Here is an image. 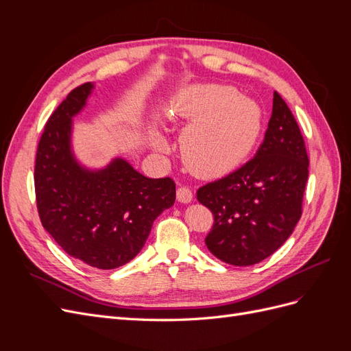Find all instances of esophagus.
I'll list each match as a JSON object with an SVG mask.
<instances>
[{
	"mask_svg": "<svg viewBox=\"0 0 351 351\" xmlns=\"http://www.w3.org/2000/svg\"><path fill=\"white\" fill-rule=\"evenodd\" d=\"M177 200L182 204H190L193 200V192L187 186H180L177 189Z\"/></svg>",
	"mask_w": 351,
	"mask_h": 351,
	"instance_id": "obj_1",
	"label": "esophagus"
}]
</instances>
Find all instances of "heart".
<instances>
[{"mask_svg":"<svg viewBox=\"0 0 351 351\" xmlns=\"http://www.w3.org/2000/svg\"><path fill=\"white\" fill-rule=\"evenodd\" d=\"M173 121L190 123L182 136L186 164L199 176L214 177L236 168L256 143L262 110L236 89L204 84L178 93L168 110ZM156 145L165 147L161 137Z\"/></svg>","mask_w":351,"mask_h":351,"instance_id":"b5f03b06","label":"heart"}]
</instances>
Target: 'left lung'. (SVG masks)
<instances>
[{"instance_id": "left-lung-1", "label": "left lung", "mask_w": 351, "mask_h": 351, "mask_svg": "<svg viewBox=\"0 0 351 351\" xmlns=\"http://www.w3.org/2000/svg\"><path fill=\"white\" fill-rule=\"evenodd\" d=\"M309 177L303 136L289 105L274 92L272 115L261 147L236 171L197 189L214 215L205 239L219 261L249 267L277 252L302 217Z\"/></svg>"}]
</instances>
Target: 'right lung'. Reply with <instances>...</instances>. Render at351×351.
Segmentation results:
<instances>
[{
    "label": "right lung",
    "mask_w": 351,
    "mask_h": 351,
    "mask_svg": "<svg viewBox=\"0 0 351 351\" xmlns=\"http://www.w3.org/2000/svg\"><path fill=\"white\" fill-rule=\"evenodd\" d=\"M93 88H74L48 119L35 159L42 226L70 256L114 269L141 252L156 217L176 202L173 178H147L117 158L101 171L82 168L70 147L71 119Z\"/></svg>",
    "instance_id": "add662e5"
}]
</instances>
